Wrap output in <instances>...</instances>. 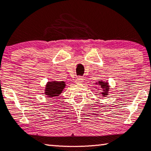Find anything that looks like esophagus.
<instances>
[{"instance_id": "obj_1", "label": "esophagus", "mask_w": 151, "mask_h": 151, "mask_svg": "<svg viewBox=\"0 0 151 151\" xmlns=\"http://www.w3.org/2000/svg\"><path fill=\"white\" fill-rule=\"evenodd\" d=\"M76 82H78V83H81V82L83 81V79H82V77H80V76H79V77L77 78V79H76Z\"/></svg>"}]
</instances>
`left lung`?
I'll list each match as a JSON object with an SVG mask.
<instances>
[{
    "label": "left lung",
    "instance_id": "1",
    "mask_svg": "<svg viewBox=\"0 0 151 151\" xmlns=\"http://www.w3.org/2000/svg\"><path fill=\"white\" fill-rule=\"evenodd\" d=\"M98 84V85H100L101 86V88H102V97H105V96H106V95L108 94V91L109 90L108 83H106V82H103V81H99Z\"/></svg>",
    "mask_w": 151,
    "mask_h": 151
}]
</instances>
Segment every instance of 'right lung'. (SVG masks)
<instances>
[{"label": "right lung", "instance_id": "obj_1", "mask_svg": "<svg viewBox=\"0 0 151 151\" xmlns=\"http://www.w3.org/2000/svg\"><path fill=\"white\" fill-rule=\"evenodd\" d=\"M65 87V84L64 82H49L47 84L45 94L49 97L58 96L63 91V88Z\"/></svg>", "mask_w": 151, "mask_h": 151}]
</instances>
